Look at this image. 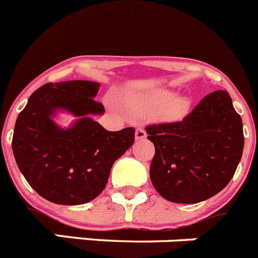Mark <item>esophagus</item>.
I'll return each instance as SVG.
<instances>
[{
    "instance_id": "esophagus-1",
    "label": "esophagus",
    "mask_w": 258,
    "mask_h": 258,
    "mask_svg": "<svg viewBox=\"0 0 258 258\" xmlns=\"http://www.w3.org/2000/svg\"><path fill=\"white\" fill-rule=\"evenodd\" d=\"M146 137H147V133H146L145 129H143V127H137L136 140L137 141H142V140H145Z\"/></svg>"
}]
</instances>
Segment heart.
Instances as JSON below:
<instances>
[{
	"instance_id": "1",
	"label": "heart",
	"mask_w": 258,
	"mask_h": 258,
	"mask_svg": "<svg viewBox=\"0 0 258 258\" xmlns=\"http://www.w3.org/2000/svg\"><path fill=\"white\" fill-rule=\"evenodd\" d=\"M170 97L172 94L169 92L160 90L138 99V102H136V107L141 113L146 115L160 112V115L166 120L182 118L188 112L190 103L186 98L178 97L170 100Z\"/></svg>"
}]
</instances>
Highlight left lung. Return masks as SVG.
I'll use <instances>...</instances> for the list:
<instances>
[{
	"mask_svg": "<svg viewBox=\"0 0 258 258\" xmlns=\"http://www.w3.org/2000/svg\"><path fill=\"white\" fill-rule=\"evenodd\" d=\"M155 146L150 178L164 199L194 204L226 187L243 155L241 117L226 90L203 98L183 120L146 127Z\"/></svg>",
	"mask_w": 258,
	"mask_h": 258,
	"instance_id": "obj_1",
	"label": "left lung"
}]
</instances>
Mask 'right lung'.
<instances>
[{"instance_id": "obj_1", "label": "right lung", "mask_w": 258, "mask_h": 258, "mask_svg": "<svg viewBox=\"0 0 258 258\" xmlns=\"http://www.w3.org/2000/svg\"><path fill=\"white\" fill-rule=\"evenodd\" d=\"M99 84L84 80L45 84L18 115L13 152L31 187L61 206L92 202L106 187L113 163L134 143V127L108 132L93 120L104 112L94 101ZM58 110L76 115L64 130L52 117Z\"/></svg>"}]
</instances>
